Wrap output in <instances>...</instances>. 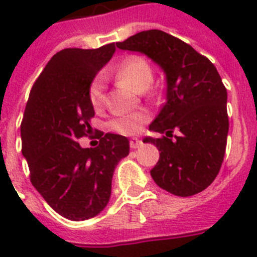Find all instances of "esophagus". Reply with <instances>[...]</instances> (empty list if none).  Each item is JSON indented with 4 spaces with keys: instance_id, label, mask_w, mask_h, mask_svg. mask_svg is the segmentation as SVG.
<instances>
[{
    "instance_id": "esophagus-1",
    "label": "esophagus",
    "mask_w": 257,
    "mask_h": 257,
    "mask_svg": "<svg viewBox=\"0 0 257 257\" xmlns=\"http://www.w3.org/2000/svg\"><path fill=\"white\" fill-rule=\"evenodd\" d=\"M141 144H143V143H141L139 139H131V141H129V145H131V148H132V149L140 148Z\"/></svg>"
}]
</instances>
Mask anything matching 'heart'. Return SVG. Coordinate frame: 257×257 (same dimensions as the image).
Here are the masks:
<instances>
[{"instance_id": "b5f03b06", "label": "heart", "mask_w": 257, "mask_h": 257, "mask_svg": "<svg viewBox=\"0 0 257 257\" xmlns=\"http://www.w3.org/2000/svg\"><path fill=\"white\" fill-rule=\"evenodd\" d=\"M114 74L124 80L137 90H147L153 82L152 66L140 56H129L121 61ZM89 100L94 108H100L105 102V82L102 76H97L89 86ZM147 121V116L141 112L120 113L112 121L110 126L122 135H136Z\"/></svg>"}]
</instances>
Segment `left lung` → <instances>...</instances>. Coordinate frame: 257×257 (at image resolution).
<instances>
[{
    "label": "left lung",
    "instance_id": "1",
    "mask_svg": "<svg viewBox=\"0 0 257 257\" xmlns=\"http://www.w3.org/2000/svg\"><path fill=\"white\" fill-rule=\"evenodd\" d=\"M116 45L145 54L167 80V101L149 125L165 136L143 140L160 152L152 179L181 197L204 191L221 168L229 128L227 89L217 69L191 45L163 30H144ZM175 130L179 132L176 140L168 139Z\"/></svg>",
    "mask_w": 257,
    "mask_h": 257
}]
</instances>
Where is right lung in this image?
I'll return each instance as SVG.
<instances>
[{"label": "right lung", "mask_w": 257, "mask_h": 257, "mask_svg": "<svg viewBox=\"0 0 257 257\" xmlns=\"http://www.w3.org/2000/svg\"><path fill=\"white\" fill-rule=\"evenodd\" d=\"M114 52V44L60 50L34 82L22 118L30 181L54 211L73 221L106 207L114 168L129 155L128 139L114 133H102L96 148L77 141L92 129L89 86Z\"/></svg>", "instance_id": "obj_1"}]
</instances>
